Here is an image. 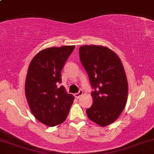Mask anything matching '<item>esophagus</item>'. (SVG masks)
Returning <instances> with one entry per match:
<instances>
[{
    "mask_svg": "<svg viewBox=\"0 0 154 154\" xmlns=\"http://www.w3.org/2000/svg\"><path fill=\"white\" fill-rule=\"evenodd\" d=\"M82 94H83L82 90H79V92H77V93H75L74 95H75V98H77V99H79V98L80 97V96L82 95Z\"/></svg>",
    "mask_w": 154,
    "mask_h": 154,
    "instance_id": "obj_1",
    "label": "esophagus"
}]
</instances>
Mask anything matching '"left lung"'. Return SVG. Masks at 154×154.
<instances>
[{
  "instance_id": "obj_1",
  "label": "left lung",
  "mask_w": 154,
  "mask_h": 154,
  "mask_svg": "<svg viewBox=\"0 0 154 154\" xmlns=\"http://www.w3.org/2000/svg\"><path fill=\"white\" fill-rule=\"evenodd\" d=\"M79 59L93 89L87 115L99 125H110L126 105L128 82L121 61L112 50L95 45L79 47Z\"/></svg>"
}]
</instances>
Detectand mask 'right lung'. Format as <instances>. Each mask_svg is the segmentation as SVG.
I'll use <instances>...</instances> for the list:
<instances>
[{
	"instance_id": "1",
	"label": "right lung",
	"mask_w": 154,
	"mask_h": 154,
	"mask_svg": "<svg viewBox=\"0 0 154 154\" xmlns=\"http://www.w3.org/2000/svg\"><path fill=\"white\" fill-rule=\"evenodd\" d=\"M75 46L51 47L31 60L25 83V93L31 112L41 123L53 127L66 120L74 96L62 83L61 71Z\"/></svg>"
}]
</instances>
